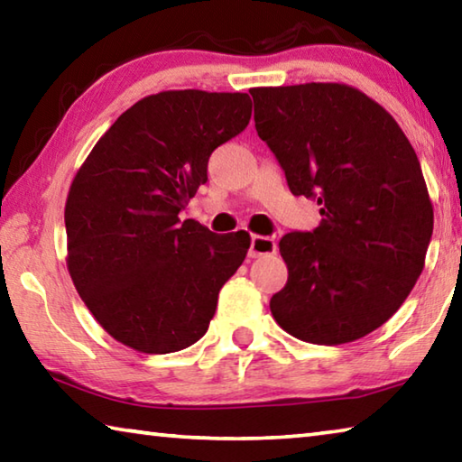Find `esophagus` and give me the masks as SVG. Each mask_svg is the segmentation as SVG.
<instances>
[{
	"label": "esophagus",
	"instance_id": "esophagus-1",
	"mask_svg": "<svg viewBox=\"0 0 462 462\" xmlns=\"http://www.w3.org/2000/svg\"><path fill=\"white\" fill-rule=\"evenodd\" d=\"M277 253V242L271 236H259V234H253L250 238V248H248V256H264V254H275Z\"/></svg>",
	"mask_w": 462,
	"mask_h": 462
}]
</instances>
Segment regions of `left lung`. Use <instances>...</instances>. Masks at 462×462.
<instances>
[{
	"instance_id": "8db88e82",
	"label": "left lung",
	"mask_w": 462,
	"mask_h": 462,
	"mask_svg": "<svg viewBox=\"0 0 462 462\" xmlns=\"http://www.w3.org/2000/svg\"><path fill=\"white\" fill-rule=\"evenodd\" d=\"M250 96L289 189L318 199L322 216L314 232L281 238L289 277L271 314L303 342L363 338L400 310L424 269L434 209L416 151L393 116L350 85Z\"/></svg>"
}]
</instances>
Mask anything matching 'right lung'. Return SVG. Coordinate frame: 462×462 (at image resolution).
Instances as JSON below:
<instances>
[{"label":"right lung","mask_w":462,"mask_h":462,"mask_svg":"<svg viewBox=\"0 0 462 462\" xmlns=\"http://www.w3.org/2000/svg\"><path fill=\"white\" fill-rule=\"evenodd\" d=\"M250 114L246 93H154L126 109L77 171L65 203L69 275L99 326L138 353L198 342L245 261L248 232L214 234L179 212L208 181L214 148Z\"/></svg>","instance_id":"1"}]
</instances>
